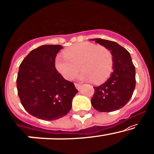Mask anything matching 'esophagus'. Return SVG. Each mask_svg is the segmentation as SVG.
Segmentation results:
<instances>
[{"instance_id":"1","label":"esophagus","mask_w":154,"mask_h":154,"mask_svg":"<svg viewBox=\"0 0 154 154\" xmlns=\"http://www.w3.org/2000/svg\"><path fill=\"white\" fill-rule=\"evenodd\" d=\"M74 85H75L76 88H77V90H78V91H80L81 90V88H82V85H81V84L75 83V84H74Z\"/></svg>"}]
</instances>
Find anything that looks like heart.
<instances>
[{
	"label": "heart",
	"mask_w": 154,
	"mask_h": 154,
	"mask_svg": "<svg viewBox=\"0 0 154 154\" xmlns=\"http://www.w3.org/2000/svg\"><path fill=\"white\" fill-rule=\"evenodd\" d=\"M63 55H57L55 65L58 72L67 80L77 74L79 66L82 72V80H93L95 83L104 82L112 69V55L105 47L92 43H80L67 49Z\"/></svg>",
	"instance_id": "obj_1"
}]
</instances>
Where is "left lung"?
Segmentation results:
<instances>
[{
    "label": "left lung",
    "mask_w": 154,
    "mask_h": 154,
    "mask_svg": "<svg viewBox=\"0 0 154 154\" xmlns=\"http://www.w3.org/2000/svg\"><path fill=\"white\" fill-rule=\"evenodd\" d=\"M91 41L102 45L112 55L113 72L105 82L94 87L91 104L99 112H112L124 107L132 96L136 85L135 67L129 52L116 42L102 38Z\"/></svg>",
    "instance_id": "1"
}]
</instances>
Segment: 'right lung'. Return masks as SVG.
<instances>
[{"label":"right lung","mask_w":154,"mask_h":154,"mask_svg":"<svg viewBox=\"0 0 154 154\" xmlns=\"http://www.w3.org/2000/svg\"><path fill=\"white\" fill-rule=\"evenodd\" d=\"M60 45H42L23 59L17 78L22 105L31 116L53 121L68 113L78 91L73 82L63 78L55 69Z\"/></svg>","instance_id":"add662e5"}]
</instances>
